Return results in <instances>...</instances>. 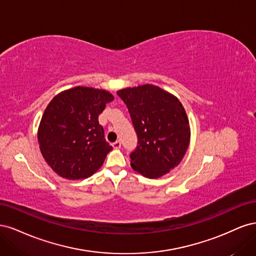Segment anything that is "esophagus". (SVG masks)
Segmentation results:
<instances>
[{
	"label": "esophagus",
	"instance_id": "esophagus-1",
	"mask_svg": "<svg viewBox=\"0 0 256 256\" xmlns=\"http://www.w3.org/2000/svg\"><path fill=\"white\" fill-rule=\"evenodd\" d=\"M120 146H122V143L120 142V141H116V142H114L113 144H112V147L114 150H118V148H120Z\"/></svg>",
	"mask_w": 256,
	"mask_h": 256
}]
</instances>
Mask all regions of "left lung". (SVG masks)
<instances>
[{
    "label": "left lung",
    "instance_id": "obj_1",
    "mask_svg": "<svg viewBox=\"0 0 256 256\" xmlns=\"http://www.w3.org/2000/svg\"><path fill=\"white\" fill-rule=\"evenodd\" d=\"M126 104L138 138L130 154L131 168L159 178L180 164L190 143V125L182 102L152 84L118 90Z\"/></svg>",
    "mask_w": 256,
    "mask_h": 256
}]
</instances>
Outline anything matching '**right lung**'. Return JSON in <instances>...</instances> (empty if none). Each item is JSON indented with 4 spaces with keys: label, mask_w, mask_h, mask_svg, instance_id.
<instances>
[{
    "label": "right lung",
    "mask_w": 256,
    "mask_h": 256,
    "mask_svg": "<svg viewBox=\"0 0 256 256\" xmlns=\"http://www.w3.org/2000/svg\"><path fill=\"white\" fill-rule=\"evenodd\" d=\"M110 92L76 86L58 92L42 114L37 138L48 166L66 180H85L104 164L112 146L98 115L112 102Z\"/></svg>",
    "instance_id": "add662e5"
}]
</instances>
